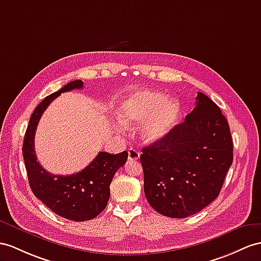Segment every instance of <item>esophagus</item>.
I'll list each match as a JSON object with an SVG mask.
<instances>
[{
  "label": "esophagus",
  "mask_w": 261,
  "mask_h": 261,
  "mask_svg": "<svg viewBox=\"0 0 261 261\" xmlns=\"http://www.w3.org/2000/svg\"><path fill=\"white\" fill-rule=\"evenodd\" d=\"M139 158V152L134 149V148H129L128 149V161L129 162H135Z\"/></svg>",
  "instance_id": "esophagus-1"
}]
</instances>
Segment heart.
<instances>
[{
    "mask_svg": "<svg viewBox=\"0 0 261 261\" xmlns=\"http://www.w3.org/2000/svg\"><path fill=\"white\" fill-rule=\"evenodd\" d=\"M180 113V104L175 98L143 90L130 94L118 107L117 115L126 126L142 122L141 135L146 143L160 142L173 128Z\"/></svg>",
    "mask_w": 261,
    "mask_h": 261,
    "instance_id": "heart-1",
    "label": "heart"
}]
</instances>
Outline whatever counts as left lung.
<instances>
[{"label":"left lung","mask_w":261,"mask_h":261,"mask_svg":"<svg viewBox=\"0 0 261 261\" xmlns=\"http://www.w3.org/2000/svg\"><path fill=\"white\" fill-rule=\"evenodd\" d=\"M142 152L146 199L171 218L195 215L217 198L233 158L227 119L200 92L185 122Z\"/></svg>","instance_id":"obj_1"}]
</instances>
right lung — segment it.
Returning <instances> with one entry per match:
<instances>
[{
  "label": "right lung",
  "mask_w": 261,
  "mask_h": 261,
  "mask_svg": "<svg viewBox=\"0 0 261 261\" xmlns=\"http://www.w3.org/2000/svg\"><path fill=\"white\" fill-rule=\"evenodd\" d=\"M82 87L83 82L80 80L69 82L36 106L30 118L22 148L32 192L56 215L74 221L91 220L104 211L110 199L113 177L128 157L126 150L115 155L99 151L88 166L68 176L52 175L37 162L34 136L44 111L62 93Z\"/></svg>",
  "instance_id": "add662e5"
}]
</instances>
